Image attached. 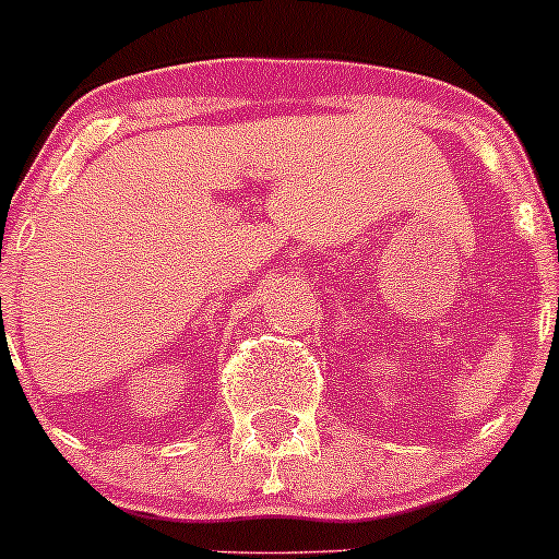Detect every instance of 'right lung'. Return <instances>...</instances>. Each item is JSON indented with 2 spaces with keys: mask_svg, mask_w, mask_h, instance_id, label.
<instances>
[{
  "mask_svg": "<svg viewBox=\"0 0 559 559\" xmlns=\"http://www.w3.org/2000/svg\"><path fill=\"white\" fill-rule=\"evenodd\" d=\"M0 310H2V308H0Z\"/></svg>",
  "mask_w": 559,
  "mask_h": 559,
  "instance_id": "right-lung-1",
  "label": "right lung"
}]
</instances>
